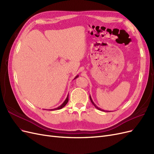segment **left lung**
<instances>
[{
    "label": "left lung",
    "mask_w": 154,
    "mask_h": 154,
    "mask_svg": "<svg viewBox=\"0 0 154 154\" xmlns=\"http://www.w3.org/2000/svg\"><path fill=\"white\" fill-rule=\"evenodd\" d=\"M89 97H90V100H91V102H92V103L93 105H94V106L96 107V109H98V110H101V109H100L99 108V107H97V106H96V105L94 103V102H93V101H92V100L91 97V96H89Z\"/></svg>",
    "instance_id": "obj_1"
}]
</instances>
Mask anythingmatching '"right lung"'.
<instances>
[{
    "label": "right lung",
    "instance_id": "1",
    "mask_svg": "<svg viewBox=\"0 0 154 154\" xmlns=\"http://www.w3.org/2000/svg\"><path fill=\"white\" fill-rule=\"evenodd\" d=\"M78 77V76L76 77V78H77ZM68 101H69V95L67 96V98H66V100H65V101L63 102V103L61 105H60V106H58V108H56V109H51V110H59V109H62L63 108V106H66V105L67 103V102H68Z\"/></svg>",
    "mask_w": 154,
    "mask_h": 154
}]
</instances>
